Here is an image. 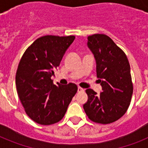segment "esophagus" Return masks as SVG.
Returning a JSON list of instances; mask_svg holds the SVG:
<instances>
[{
  "label": "esophagus",
  "instance_id": "esophagus-1",
  "mask_svg": "<svg viewBox=\"0 0 148 148\" xmlns=\"http://www.w3.org/2000/svg\"><path fill=\"white\" fill-rule=\"evenodd\" d=\"M84 89L82 88H81V87H78V88H77V91H78V92H83L84 91Z\"/></svg>",
  "mask_w": 148,
  "mask_h": 148
}]
</instances>
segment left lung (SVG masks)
<instances>
[{"label":"left lung","instance_id":"1","mask_svg":"<svg viewBox=\"0 0 148 148\" xmlns=\"http://www.w3.org/2000/svg\"><path fill=\"white\" fill-rule=\"evenodd\" d=\"M88 46L96 60V71L103 92L87 89L84 109L88 118L108 124L126 113L133 94L131 67L126 54L108 36L96 34L88 38Z\"/></svg>","mask_w":148,"mask_h":148}]
</instances>
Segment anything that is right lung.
Masks as SVG:
<instances>
[{
    "mask_svg": "<svg viewBox=\"0 0 148 148\" xmlns=\"http://www.w3.org/2000/svg\"><path fill=\"white\" fill-rule=\"evenodd\" d=\"M74 36L46 35L38 38L25 51L16 73V88L24 110L34 121L51 125L60 121L77 91L70 83L56 86L51 77L60 65Z\"/></svg>",
    "mask_w": 148,
    "mask_h": 148,
    "instance_id": "1",
    "label": "right lung"
}]
</instances>
